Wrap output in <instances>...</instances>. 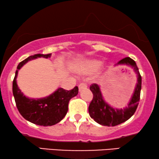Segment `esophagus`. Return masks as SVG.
<instances>
[{
  "instance_id": "1",
  "label": "esophagus",
  "mask_w": 159,
  "mask_h": 159,
  "mask_svg": "<svg viewBox=\"0 0 159 159\" xmlns=\"http://www.w3.org/2000/svg\"><path fill=\"white\" fill-rule=\"evenodd\" d=\"M87 88V85L84 83H81L79 85H78V89H79V91L83 90V89H85Z\"/></svg>"
}]
</instances>
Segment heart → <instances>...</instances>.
I'll list each match as a JSON object with an SVG mask.
<instances>
[{
    "label": "heart",
    "mask_w": 159,
    "mask_h": 159,
    "mask_svg": "<svg viewBox=\"0 0 159 159\" xmlns=\"http://www.w3.org/2000/svg\"><path fill=\"white\" fill-rule=\"evenodd\" d=\"M101 65V61L99 60H96V59L88 60L81 64L79 68V72H83V73H90V72L96 71L100 67Z\"/></svg>",
    "instance_id": "heart-1"
}]
</instances>
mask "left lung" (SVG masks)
<instances>
[{"label": "left lung", "instance_id": "obj_1", "mask_svg": "<svg viewBox=\"0 0 159 159\" xmlns=\"http://www.w3.org/2000/svg\"><path fill=\"white\" fill-rule=\"evenodd\" d=\"M118 64H125L130 66L133 68L135 73L137 74V84L133 96L127 107L124 109H115L110 107L103 99L100 88L97 84H93L89 87V89L93 94V100L89 106V114L95 121L103 126L114 127L123 123L130 118L138 107L139 102L140 101V94L141 89V76L139 73V68L135 64V61L127 57L121 59Z\"/></svg>", "mask_w": 159, "mask_h": 159}]
</instances>
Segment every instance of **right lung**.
<instances>
[{
    "mask_svg": "<svg viewBox=\"0 0 159 159\" xmlns=\"http://www.w3.org/2000/svg\"><path fill=\"white\" fill-rule=\"evenodd\" d=\"M50 54H36L28 57L18 65L12 83V93L15 104L20 115L27 121L39 126H52L60 122L68 111V104L70 99L78 93V87H75L71 90H66L58 88L54 93L40 99H32L26 97L21 93L17 85L16 78L18 70L32 59L37 58H48Z\"/></svg>",
    "mask_w": 159,
    "mask_h": 159,
    "instance_id": "add662e5",
    "label": "right lung"
}]
</instances>
